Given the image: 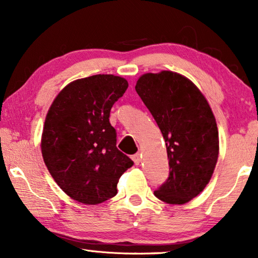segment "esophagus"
<instances>
[{"label":"esophagus","mask_w":258,"mask_h":258,"mask_svg":"<svg viewBox=\"0 0 258 258\" xmlns=\"http://www.w3.org/2000/svg\"><path fill=\"white\" fill-rule=\"evenodd\" d=\"M132 158H133V161L135 162V164H140V162H141V154L137 153L135 155H133Z\"/></svg>","instance_id":"obj_1"}]
</instances>
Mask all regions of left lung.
Here are the masks:
<instances>
[{"label": "left lung", "mask_w": 258, "mask_h": 258, "mask_svg": "<svg viewBox=\"0 0 258 258\" xmlns=\"http://www.w3.org/2000/svg\"><path fill=\"white\" fill-rule=\"evenodd\" d=\"M135 89L167 147L169 177L154 195L169 204L189 202L209 183L218 157V130L210 105L191 81L167 70L144 74Z\"/></svg>", "instance_id": "8db88e82"}]
</instances>
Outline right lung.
I'll use <instances>...</instances> for the list:
<instances>
[{
	"mask_svg": "<svg viewBox=\"0 0 258 258\" xmlns=\"http://www.w3.org/2000/svg\"><path fill=\"white\" fill-rule=\"evenodd\" d=\"M126 88V80L114 75L76 80L49 109L42 156L59 188L77 202L94 206L114 197L119 177L133 167L116 147V130L109 122Z\"/></svg>",
	"mask_w": 258,
	"mask_h": 258,
	"instance_id": "obj_1",
	"label": "right lung"
}]
</instances>
